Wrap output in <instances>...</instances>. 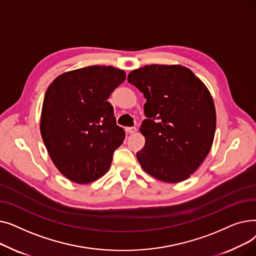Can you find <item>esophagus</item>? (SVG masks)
<instances>
[{
  "label": "esophagus",
  "mask_w": 256,
  "mask_h": 256,
  "mask_svg": "<svg viewBox=\"0 0 256 256\" xmlns=\"http://www.w3.org/2000/svg\"><path fill=\"white\" fill-rule=\"evenodd\" d=\"M126 130L128 134H135V132H137V128H136L135 126H132V128H126Z\"/></svg>",
  "instance_id": "esophagus-1"
}]
</instances>
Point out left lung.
Returning a JSON list of instances; mask_svg holds the SVG:
<instances>
[{
    "mask_svg": "<svg viewBox=\"0 0 256 256\" xmlns=\"http://www.w3.org/2000/svg\"><path fill=\"white\" fill-rule=\"evenodd\" d=\"M146 98L137 152L142 169L169 184L191 176L208 154L216 132V109L204 83L178 64L145 65L128 76Z\"/></svg>",
    "mask_w": 256,
    "mask_h": 256,
    "instance_id": "obj_1",
    "label": "left lung"
}]
</instances>
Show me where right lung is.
I'll return each mask as SVG.
<instances>
[{
	"label": "right lung",
	"mask_w": 256,
	"mask_h": 256,
	"mask_svg": "<svg viewBox=\"0 0 256 256\" xmlns=\"http://www.w3.org/2000/svg\"><path fill=\"white\" fill-rule=\"evenodd\" d=\"M126 76L113 66L63 72L46 89L40 134L54 165L70 180L86 184L109 170L126 134L106 102Z\"/></svg>",
	"instance_id": "1"
}]
</instances>
